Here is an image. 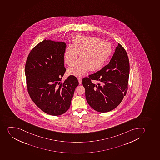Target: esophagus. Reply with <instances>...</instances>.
<instances>
[{"label": "esophagus", "instance_id": "1", "mask_svg": "<svg viewBox=\"0 0 160 160\" xmlns=\"http://www.w3.org/2000/svg\"><path fill=\"white\" fill-rule=\"evenodd\" d=\"M78 81H79V83H81V82H82V78L81 77H79L78 78Z\"/></svg>", "mask_w": 160, "mask_h": 160}]
</instances>
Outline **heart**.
Returning <instances> with one entry per match:
<instances>
[{"label": "heart", "mask_w": 160, "mask_h": 160, "mask_svg": "<svg viewBox=\"0 0 160 160\" xmlns=\"http://www.w3.org/2000/svg\"><path fill=\"white\" fill-rule=\"evenodd\" d=\"M113 47L110 42L96 37L77 35L72 45L68 44L64 50V60L71 65L80 54L81 59L68 69L69 74L81 76L89 71H95L102 67L111 55Z\"/></svg>", "instance_id": "b5f03b06"}]
</instances>
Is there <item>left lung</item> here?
<instances>
[{
  "mask_svg": "<svg viewBox=\"0 0 160 160\" xmlns=\"http://www.w3.org/2000/svg\"><path fill=\"white\" fill-rule=\"evenodd\" d=\"M129 72L130 64L126 51L118 43L108 64L82 79L85 97L89 106L101 113L111 111L117 107L126 95Z\"/></svg>",
  "mask_w": 160,
  "mask_h": 160,
  "instance_id": "1",
  "label": "left lung"
}]
</instances>
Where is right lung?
<instances>
[{
	"mask_svg": "<svg viewBox=\"0 0 160 160\" xmlns=\"http://www.w3.org/2000/svg\"><path fill=\"white\" fill-rule=\"evenodd\" d=\"M66 47L65 42L44 40L30 52L25 65L30 97L42 111L53 116L63 114L68 110L79 85L77 78L72 75L61 82L66 71Z\"/></svg>",
	"mask_w": 160,
	"mask_h": 160,
	"instance_id": "add662e5",
	"label": "right lung"
}]
</instances>
